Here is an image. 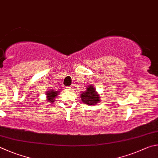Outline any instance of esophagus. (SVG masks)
I'll list each match as a JSON object with an SVG mask.
<instances>
[{
	"label": "esophagus",
	"instance_id": "1",
	"mask_svg": "<svg viewBox=\"0 0 158 158\" xmlns=\"http://www.w3.org/2000/svg\"><path fill=\"white\" fill-rule=\"evenodd\" d=\"M65 89L67 90V91L71 90V87H65Z\"/></svg>",
	"mask_w": 158,
	"mask_h": 158
}]
</instances>
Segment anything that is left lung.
I'll list each match as a JSON object with an SVG mask.
<instances>
[{"label": "left lung", "instance_id": "obj_1", "mask_svg": "<svg viewBox=\"0 0 158 158\" xmlns=\"http://www.w3.org/2000/svg\"><path fill=\"white\" fill-rule=\"evenodd\" d=\"M81 98L84 103L89 106H94L100 103V95L96 92L95 87L93 85L88 86L87 90L81 93Z\"/></svg>", "mask_w": 158, "mask_h": 158}]
</instances>
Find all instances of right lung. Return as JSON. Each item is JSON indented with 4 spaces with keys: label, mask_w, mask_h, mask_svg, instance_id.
<instances>
[{
    "label": "right lung",
    "mask_w": 158,
    "mask_h": 158,
    "mask_svg": "<svg viewBox=\"0 0 158 158\" xmlns=\"http://www.w3.org/2000/svg\"><path fill=\"white\" fill-rule=\"evenodd\" d=\"M60 92H56V91H49L46 93V95L47 96V100H48V103H53V101L56 98L57 95L59 94Z\"/></svg>",
    "instance_id": "add662e5"
}]
</instances>
